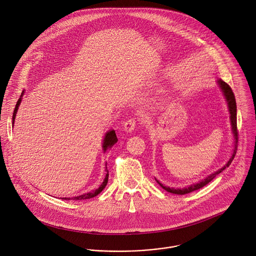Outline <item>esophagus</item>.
<instances>
[{
  "instance_id": "esophagus-1",
  "label": "esophagus",
  "mask_w": 256,
  "mask_h": 256,
  "mask_svg": "<svg viewBox=\"0 0 256 256\" xmlns=\"http://www.w3.org/2000/svg\"><path fill=\"white\" fill-rule=\"evenodd\" d=\"M134 128H136V120L134 118H130L124 124V130L126 132H132L134 130Z\"/></svg>"
}]
</instances>
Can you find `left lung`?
<instances>
[{"label": "left lung", "instance_id": "8db88e82", "mask_svg": "<svg viewBox=\"0 0 256 256\" xmlns=\"http://www.w3.org/2000/svg\"><path fill=\"white\" fill-rule=\"evenodd\" d=\"M217 84L219 86V88L221 89L225 99H226V102H227L228 110V113H230V126H232V136H234V149H232V155L228 159L227 163L219 170L210 174L209 176H207L206 178H204L203 180H200L196 184H192L188 186H186V188H170V186H164L163 184H161L157 178L156 182L165 190H167L168 192L170 194H178V196H182V194H190L192 192H194V190H198L199 188H203L204 186H206L208 182H210L217 174H219L221 172L225 170L226 168H228L230 166V164L232 163V159L234 158V155H236V148H238V130H236V98H234V92L232 91V88L227 84L225 82H223L221 78H218L217 80Z\"/></svg>", "mask_w": 256, "mask_h": 256}]
</instances>
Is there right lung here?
<instances>
[{
  "instance_id": "1",
  "label": "right lung",
  "mask_w": 256,
  "mask_h": 256,
  "mask_svg": "<svg viewBox=\"0 0 256 256\" xmlns=\"http://www.w3.org/2000/svg\"><path fill=\"white\" fill-rule=\"evenodd\" d=\"M24 91H22L18 101L16 102V108H14V114H12V124H14V120H16V116L18 113V107L22 103V96H24ZM118 142V138H116V132H114V130H108L105 136H104V138H103V143H102V149H103V152L105 153L107 150L111 149L114 144H116V142ZM106 176L102 182V184H100V186L98 188H96L95 190L93 192H86L84 194H82V196H74V198H62V199H64V200H82V199H89L92 198H95L96 196H98L104 188L105 186H107L108 184V178H109V172L107 170V163H106Z\"/></svg>"
}]
</instances>
